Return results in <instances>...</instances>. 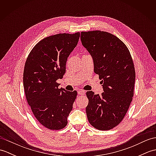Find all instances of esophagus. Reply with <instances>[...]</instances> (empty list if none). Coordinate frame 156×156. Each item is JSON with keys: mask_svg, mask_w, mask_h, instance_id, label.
Here are the masks:
<instances>
[{"mask_svg": "<svg viewBox=\"0 0 156 156\" xmlns=\"http://www.w3.org/2000/svg\"><path fill=\"white\" fill-rule=\"evenodd\" d=\"M78 93L80 95H84L85 94V91L84 90H78Z\"/></svg>", "mask_w": 156, "mask_h": 156, "instance_id": "esophagus-1", "label": "esophagus"}]
</instances>
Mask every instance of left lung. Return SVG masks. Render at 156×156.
I'll return each instance as SVG.
<instances>
[{
    "label": "left lung",
    "mask_w": 156,
    "mask_h": 156,
    "mask_svg": "<svg viewBox=\"0 0 156 156\" xmlns=\"http://www.w3.org/2000/svg\"><path fill=\"white\" fill-rule=\"evenodd\" d=\"M80 38L93 58L94 71L102 80L104 90L101 95L87 92L88 120L98 130H110L122 121L133 99V59L124 43L108 32L82 31Z\"/></svg>",
    "instance_id": "obj_1"
}]
</instances>
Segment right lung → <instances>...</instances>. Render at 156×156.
<instances>
[{"instance_id": "obj_1", "label": "right lung", "mask_w": 156, "mask_h": 156, "mask_svg": "<svg viewBox=\"0 0 156 156\" xmlns=\"http://www.w3.org/2000/svg\"><path fill=\"white\" fill-rule=\"evenodd\" d=\"M80 33L59 34L39 41L29 53L23 72V87L37 120L50 130L68 124L77 92L59 88L68 56L78 44Z\"/></svg>"}]
</instances>
